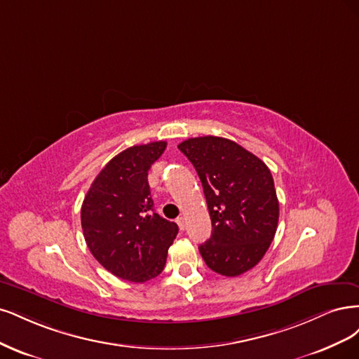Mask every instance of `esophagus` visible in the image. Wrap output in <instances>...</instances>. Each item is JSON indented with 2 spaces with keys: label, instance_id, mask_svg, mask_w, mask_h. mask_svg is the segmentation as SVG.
I'll return each instance as SVG.
<instances>
[{
  "label": "esophagus",
  "instance_id": "1",
  "mask_svg": "<svg viewBox=\"0 0 359 359\" xmlns=\"http://www.w3.org/2000/svg\"><path fill=\"white\" fill-rule=\"evenodd\" d=\"M176 222H177V225H179V228H180V229H184V217H183V216L177 217V219H176Z\"/></svg>",
  "mask_w": 359,
  "mask_h": 359
}]
</instances>
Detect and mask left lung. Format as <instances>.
Wrapping results in <instances>:
<instances>
[{"instance_id": "obj_1", "label": "left lung", "mask_w": 359, "mask_h": 359, "mask_svg": "<svg viewBox=\"0 0 359 359\" xmlns=\"http://www.w3.org/2000/svg\"><path fill=\"white\" fill-rule=\"evenodd\" d=\"M180 152L195 167L212 219L200 253L210 270L234 277L253 269L274 238L279 201L262 161L228 138H188Z\"/></svg>"}]
</instances>
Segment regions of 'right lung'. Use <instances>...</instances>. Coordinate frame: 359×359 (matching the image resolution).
Masks as SVG:
<instances>
[{
	"label": "right lung",
	"instance_id": "obj_1",
	"mask_svg": "<svg viewBox=\"0 0 359 359\" xmlns=\"http://www.w3.org/2000/svg\"><path fill=\"white\" fill-rule=\"evenodd\" d=\"M165 142L125 149L92 182L82 204L86 245L104 269L119 279L143 283L165 267L179 233L175 222L154 212L147 171Z\"/></svg>",
	"mask_w": 359,
	"mask_h": 359
}]
</instances>
